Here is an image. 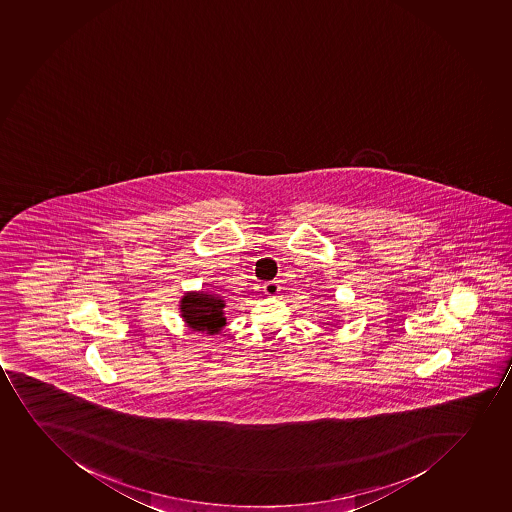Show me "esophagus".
Here are the masks:
<instances>
[{
    "label": "esophagus",
    "instance_id": "1",
    "mask_svg": "<svg viewBox=\"0 0 512 512\" xmlns=\"http://www.w3.org/2000/svg\"><path fill=\"white\" fill-rule=\"evenodd\" d=\"M279 291H281V286L277 282H267V284H264V292L267 296L275 297L279 294Z\"/></svg>",
    "mask_w": 512,
    "mask_h": 512
}]
</instances>
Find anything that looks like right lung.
<instances>
[{
  "label": "right lung",
  "instance_id": "obj_1",
  "mask_svg": "<svg viewBox=\"0 0 512 512\" xmlns=\"http://www.w3.org/2000/svg\"><path fill=\"white\" fill-rule=\"evenodd\" d=\"M225 297L215 292L187 291L179 301L187 328L203 335H218L226 326Z\"/></svg>",
  "mask_w": 512,
  "mask_h": 512
}]
</instances>
